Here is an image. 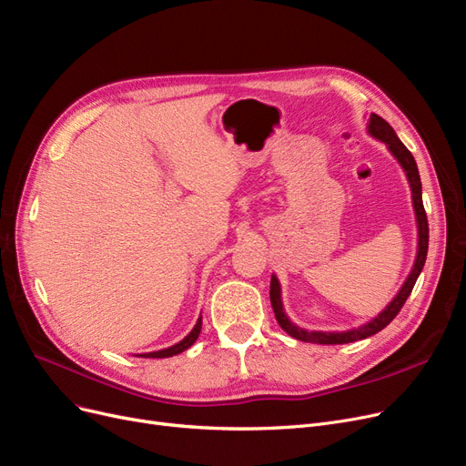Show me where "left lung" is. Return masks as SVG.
I'll list each match as a JSON object with an SVG mask.
<instances>
[{
  "label": "left lung",
  "instance_id": "left-lung-1",
  "mask_svg": "<svg viewBox=\"0 0 466 466\" xmlns=\"http://www.w3.org/2000/svg\"><path fill=\"white\" fill-rule=\"evenodd\" d=\"M370 133L382 140L384 145L389 147V150L392 152V156L400 161V166L403 167L408 175V180L411 185V194H413V209H415V217H417V228H419V248H417V258L411 274L408 276L406 283H403L400 293L394 297V300L390 305L384 309L377 318H373L366 326H361L358 329H350V331H342V333H326V331H305L300 329L295 323L289 321V318L283 312V305H281V289H279V281L276 276H272L270 281V302H272V310L274 316L279 323V328L286 331L288 335L305 340V342H316V345H345V342H354V340H361L366 337H371L375 333H379L380 329H384L389 323L398 316V312L401 310V307L406 305L408 297L413 291L415 281L424 267V260H427V251H429V220H427V211H424L422 206V190H420V177H419V169L415 164L413 154L406 148V145L401 143L398 138V135L394 133V129L384 121L380 116L371 114L370 117Z\"/></svg>",
  "mask_w": 466,
  "mask_h": 466
}]
</instances>
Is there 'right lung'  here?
I'll return each instance as SVG.
<instances>
[{
    "mask_svg": "<svg viewBox=\"0 0 466 466\" xmlns=\"http://www.w3.org/2000/svg\"><path fill=\"white\" fill-rule=\"evenodd\" d=\"M199 331H201V316H199V319L196 321L194 329H192V331H190L183 340L177 342V345H173V347H169V349H164V350H157V352L140 354V358H169V356H175V354L185 352L188 347H192V345H194L196 339H198V335H199Z\"/></svg>",
    "mask_w": 466,
    "mask_h": 466,
    "instance_id": "add662e5",
    "label": "right lung"
}]
</instances>
